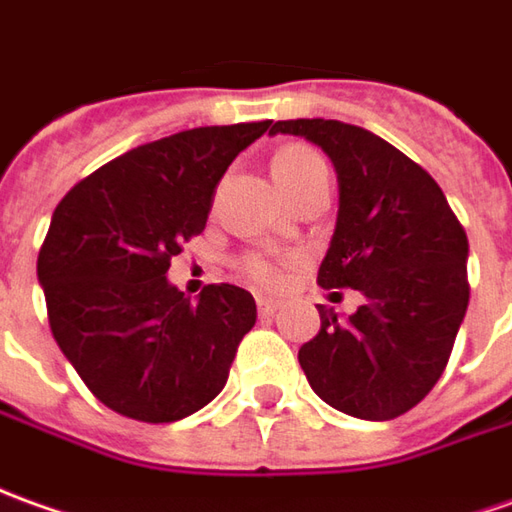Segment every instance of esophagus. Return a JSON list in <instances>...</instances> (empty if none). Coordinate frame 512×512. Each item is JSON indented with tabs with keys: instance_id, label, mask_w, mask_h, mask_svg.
Returning <instances> with one entry per match:
<instances>
[{
	"instance_id": "1",
	"label": "esophagus",
	"mask_w": 512,
	"mask_h": 512,
	"mask_svg": "<svg viewBox=\"0 0 512 512\" xmlns=\"http://www.w3.org/2000/svg\"><path fill=\"white\" fill-rule=\"evenodd\" d=\"M277 308H280V302L277 300H269V297H257V311H260V316L277 314Z\"/></svg>"
}]
</instances>
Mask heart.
<instances>
[{
  "label": "heart",
  "instance_id": "1",
  "mask_svg": "<svg viewBox=\"0 0 512 512\" xmlns=\"http://www.w3.org/2000/svg\"><path fill=\"white\" fill-rule=\"evenodd\" d=\"M271 173L277 184L283 187V193L288 196L291 190H297L300 184H305L308 179H314L316 173H328V165L325 159L316 154L314 148L308 145H285L280 148L274 159H271ZM238 269L249 280V283L260 285V288H277L283 274H280V266L271 260V257L260 255V252H246V255L238 260Z\"/></svg>",
  "mask_w": 512,
  "mask_h": 512
}]
</instances>
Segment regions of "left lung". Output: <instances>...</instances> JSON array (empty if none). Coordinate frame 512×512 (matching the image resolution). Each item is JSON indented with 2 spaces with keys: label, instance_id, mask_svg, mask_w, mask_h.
Returning <instances> with one entry per match:
<instances>
[{
  "label": "left lung",
  "instance_id": "1",
  "mask_svg": "<svg viewBox=\"0 0 512 512\" xmlns=\"http://www.w3.org/2000/svg\"><path fill=\"white\" fill-rule=\"evenodd\" d=\"M269 134L316 142L339 176L336 232L316 283L358 288L347 322L319 305L300 347L308 384L361 420H392L443 375L468 308V235L440 184L387 139L339 120H280Z\"/></svg>",
  "mask_w": 512,
  "mask_h": 512
}]
</instances>
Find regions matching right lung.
Wrapping results in <instances>:
<instances>
[{"mask_svg":"<svg viewBox=\"0 0 512 512\" xmlns=\"http://www.w3.org/2000/svg\"><path fill=\"white\" fill-rule=\"evenodd\" d=\"M271 120L179 131L111 159L52 212L38 252L50 330L97 401L142 423L193 415L224 389L257 319L238 285L190 302L170 260L207 227L232 159Z\"/></svg>","mask_w":512,"mask_h":512,"instance_id":"right-lung-1","label":"right lung"}]
</instances>
